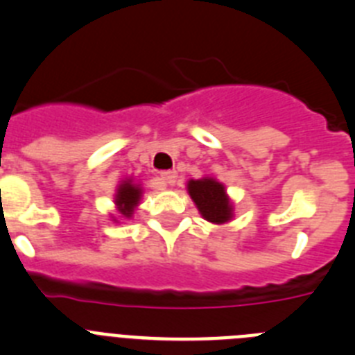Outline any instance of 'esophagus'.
Here are the masks:
<instances>
[{
	"mask_svg": "<svg viewBox=\"0 0 355 355\" xmlns=\"http://www.w3.org/2000/svg\"><path fill=\"white\" fill-rule=\"evenodd\" d=\"M159 180L165 184H174L175 180H178V174H175V171H165L159 174Z\"/></svg>",
	"mask_w": 355,
	"mask_h": 355,
	"instance_id": "34e87169",
	"label": "esophagus"
}]
</instances>
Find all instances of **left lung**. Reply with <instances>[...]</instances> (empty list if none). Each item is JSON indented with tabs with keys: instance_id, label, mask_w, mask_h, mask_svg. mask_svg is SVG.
Segmentation results:
<instances>
[{
	"instance_id": "left-lung-1",
	"label": "left lung",
	"mask_w": 355,
	"mask_h": 355,
	"mask_svg": "<svg viewBox=\"0 0 355 355\" xmlns=\"http://www.w3.org/2000/svg\"><path fill=\"white\" fill-rule=\"evenodd\" d=\"M187 190L205 220L216 225L233 220V200L225 192L224 183L216 178L205 175L200 180H190L187 183Z\"/></svg>"
}]
</instances>
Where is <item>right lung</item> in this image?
I'll list each match as a JSON object with an SVG mask.
<instances>
[{
	"instance_id": "obj_1",
	"label": "right lung",
	"mask_w": 355,
	"mask_h": 355,
	"mask_svg": "<svg viewBox=\"0 0 355 355\" xmlns=\"http://www.w3.org/2000/svg\"><path fill=\"white\" fill-rule=\"evenodd\" d=\"M144 188L142 184L137 183L135 178H124L122 181H119L117 188H115V196H114V202H115V211L121 218H131L135 213V209L139 208L140 199H142ZM112 220L115 224H119L117 216H112Z\"/></svg>"
}]
</instances>
